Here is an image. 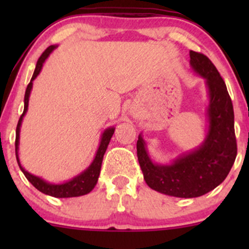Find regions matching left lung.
I'll list each match as a JSON object with an SVG mask.
<instances>
[{
    "mask_svg": "<svg viewBox=\"0 0 249 249\" xmlns=\"http://www.w3.org/2000/svg\"><path fill=\"white\" fill-rule=\"evenodd\" d=\"M190 65L206 79L210 104L208 132L196 149L180 155L170 165L152 161L144 140L139 136L137 158L145 183L153 190L176 197H197L214 189L227 178L237 154L232 102L227 85L210 59L190 50Z\"/></svg>",
    "mask_w": 249,
    "mask_h": 249,
    "instance_id": "8db88e82",
    "label": "left lung"
}]
</instances>
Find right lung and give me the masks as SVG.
Wrapping results in <instances>:
<instances>
[{
  "label": "right lung",
  "instance_id": "add662e5",
  "mask_svg": "<svg viewBox=\"0 0 249 249\" xmlns=\"http://www.w3.org/2000/svg\"><path fill=\"white\" fill-rule=\"evenodd\" d=\"M56 48V46H50L48 47L42 55L39 56L38 61H37L36 69H35L34 76H32L31 80H30L29 85L26 88V91H25V99H24V112H22L21 117H20L19 122L17 125V136H16V155H17V161L19 164L20 170L25 175V177L29 179V182L34 185L36 189H38L39 192L43 193V194L50 195V196L54 197H74V196H80V195H85L88 193L91 192L94 189V187L96 185L97 179H99L100 171H101V164L102 159H104V155L106 153L107 147L109 144V141L112 139L113 134H114V127H108V129L105 130V132L102 134L101 142H100L99 149H97L96 155H95V159L92 160L91 165L88 167L85 171L76 176L74 178H72L71 180L66 183H62V184H52V183H48L44 179H42L41 177H37V176L31 175L30 172H27L24 167L20 165L19 161V155H18V149H19V136H20V126H21V122L24 115L26 114L27 107H29V97L30 92L32 89V82L35 80V78L41 72L42 66H43L46 59L50 55V53Z\"/></svg>",
  "mask_w": 249,
  "mask_h": 249
}]
</instances>
